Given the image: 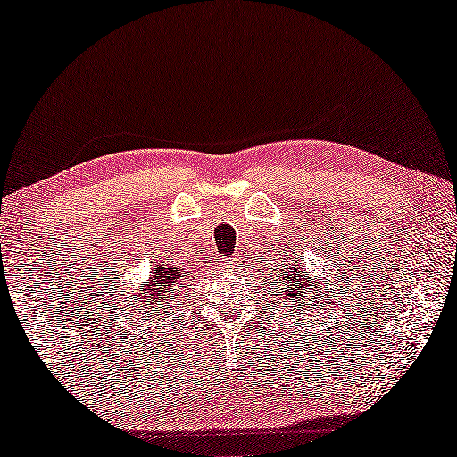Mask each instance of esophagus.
<instances>
[{
    "mask_svg": "<svg viewBox=\"0 0 457 457\" xmlns=\"http://www.w3.org/2000/svg\"><path fill=\"white\" fill-rule=\"evenodd\" d=\"M223 268H226V270H234V268H237V260H226Z\"/></svg>",
    "mask_w": 457,
    "mask_h": 457,
    "instance_id": "obj_1",
    "label": "esophagus"
}]
</instances>
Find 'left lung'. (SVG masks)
<instances>
[{
	"instance_id": "left-lung-1",
	"label": "left lung",
	"mask_w": 457,
	"mask_h": 457,
	"mask_svg": "<svg viewBox=\"0 0 457 457\" xmlns=\"http://www.w3.org/2000/svg\"><path fill=\"white\" fill-rule=\"evenodd\" d=\"M288 266V264H287ZM280 293L285 295V299H291V301H301V305L305 307V295L313 293L315 296H320L321 299V293L325 288V293L328 291V285H325V278L321 280H315L313 277H305V272H303V268L299 262H293L288 266V270L285 272V268L280 270Z\"/></svg>"
}]
</instances>
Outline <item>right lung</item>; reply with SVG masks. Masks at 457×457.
Returning a JSON list of instances; mask_svg holds the SVG:
<instances>
[{
	"mask_svg": "<svg viewBox=\"0 0 457 457\" xmlns=\"http://www.w3.org/2000/svg\"><path fill=\"white\" fill-rule=\"evenodd\" d=\"M189 274L193 277V272L187 270V268H177L172 264H156V268H152V272L148 274V285H144L142 291L140 288H134V305H142V315H148L150 320L158 317L155 315L156 312L164 315V311L170 309L172 296H177L179 287L183 285ZM136 290L138 291L137 294L135 293Z\"/></svg>",
	"mask_w": 457,
	"mask_h": 457,
	"instance_id": "right-lung-1",
	"label": "right lung"
}]
</instances>
